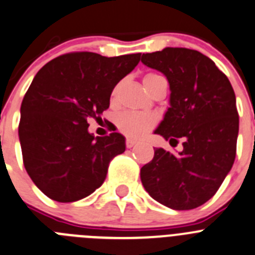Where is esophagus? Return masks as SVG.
Returning a JSON list of instances; mask_svg holds the SVG:
<instances>
[{"instance_id":"esophagus-1","label":"esophagus","mask_w":255,"mask_h":255,"mask_svg":"<svg viewBox=\"0 0 255 255\" xmlns=\"http://www.w3.org/2000/svg\"><path fill=\"white\" fill-rule=\"evenodd\" d=\"M136 144H137V141H134V139L127 138V141H126V146H127L128 148L133 147V146H136Z\"/></svg>"}]
</instances>
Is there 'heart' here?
Returning <instances> with one entry per match:
<instances>
[{
    "label": "heart",
    "instance_id": "obj_1",
    "mask_svg": "<svg viewBox=\"0 0 255 255\" xmlns=\"http://www.w3.org/2000/svg\"><path fill=\"white\" fill-rule=\"evenodd\" d=\"M159 75L155 73H148L143 79V84L153 81V80L159 79ZM117 94V89H114L112 98H114ZM117 127L126 136L132 137V138H141L147 132H150L156 125V118L152 114L148 113H139V112H123L118 114L116 119Z\"/></svg>",
    "mask_w": 255,
    "mask_h": 255
}]
</instances>
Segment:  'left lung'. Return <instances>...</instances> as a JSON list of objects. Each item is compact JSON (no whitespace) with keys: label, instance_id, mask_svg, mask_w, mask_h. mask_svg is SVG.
I'll return each mask as SVG.
<instances>
[{"label":"left lung","instance_id":"left-lung-1","mask_svg":"<svg viewBox=\"0 0 255 255\" xmlns=\"http://www.w3.org/2000/svg\"><path fill=\"white\" fill-rule=\"evenodd\" d=\"M141 62L164 73L170 107L156 134L178 143L171 153L155 148L141 167V182L155 201L173 210H192L212 198L233 167L239 133L235 93L215 62L198 50L164 48Z\"/></svg>","mask_w":255,"mask_h":255}]
</instances>
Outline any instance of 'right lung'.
Returning <instances> with one entry per match:
<instances>
[{
  "instance_id": "add662e5",
  "label": "right lung",
  "mask_w": 255,
  "mask_h": 255,
  "mask_svg": "<svg viewBox=\"0 0 255 255\" xmlns=\"http://www.w3.org/2000/svg\"><path fill=\"white\" fill-rule=\"evenodd\" d=\"M139 57L75 52L35 75L21 103L19 139L27 174L50 199L67 203L90 196L104 183L111 160L126 151L121 133L95 137L88 119L109 108L112 91Z\"/></svg>"
}]
</instances>
